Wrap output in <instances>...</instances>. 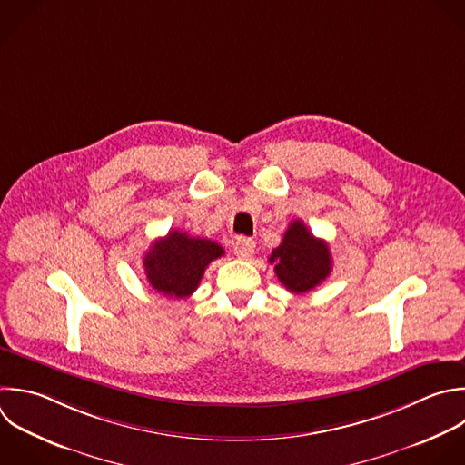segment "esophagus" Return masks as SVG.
<instances>
[{
    "label": "esophagus",
    "mask_w": 465,
    "mask_h": 465,
    "mask_svg": "<svg viewBox=\"0 0 465 465\" xmlns=\"http://www.w3.org/2000/svg\"><path fill=\"white\" fill-rule=\"evenodd\" d=\"M254 247H256V245H254V242H252L251 238L240 236V238H236V242L232 243V252H234L238 258L247 260L249 256H252Z\"/></svg>",
    "instance_id": "esophagus-1"
}]
</instances>
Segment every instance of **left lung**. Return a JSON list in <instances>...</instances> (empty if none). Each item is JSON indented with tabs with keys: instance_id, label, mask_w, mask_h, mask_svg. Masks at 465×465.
<instances>
[{
	"instance_id": "8db88e82",
	"label": "left lung",
	"mask_w": 465,
	"mask_h": 465,
	"mask_svg": "<svg viewBox=\"0 0 465 465\" xmlns=\"http://www.w3.org/2000/svg\"><path fill=\"white\" fill-rule=\"evenodd\" d=\"M269 262L282 285L303 294L320 285L331 274V252L323 240L312 236L302 220L291 222L282 243L272 249Z\"/></svg>"
}]
</instances>
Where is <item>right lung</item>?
<instances>
[{
  "label": "right lung",
  "instance_id": "right-lung-1",
  "mask_svg": "<svg viewBox=\"0 0 465 465\" xmlns=\"http://www.w3.org/2000/svg\"><path fill=\"white\" fill-rule=\"evenodd\" d=\"M222 254L223 249L216 242L169 231L143 258L147 282L169 298H187L198 289L207 265Z\"/></svg>",
  "mask_w": 465,
  "mask_h": 465
}]
</instances>
